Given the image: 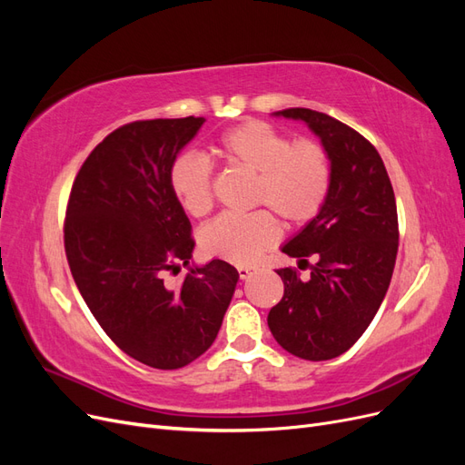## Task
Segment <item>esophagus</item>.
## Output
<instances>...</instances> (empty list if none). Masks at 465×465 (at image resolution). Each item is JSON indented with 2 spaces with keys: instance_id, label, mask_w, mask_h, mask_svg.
I'll return each mask as SVG.
<instances>
[{
  "instance_id": "esophagus-1",
  "label": "esophagus",
  "mask_w": 465,
  "mask_h": 465,
  "mask_svg": "<svg viewBox=\"0 0 465 465\" xmlns=\"http://www.w3.org/2000/svg\"><path fill=\"white\" fill-rule=\"evenodd\" d=\"M238 277L241 279H248L252 273H254V267H246V265H238Z\"/></svg>"
}]
</instances>
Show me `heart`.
Masks as SVG:
<instances>
[{"mask_svg": "<svg viewBox=\"0 0 465 465\" xmlns=\"http://www.w3.org/2000/svg\"><path fill=\"white\" fill-rule=\"evenodd\" d=\"M217 149L229 164L254 174L252 205H263L287 223L301 224L318 215L331 186V163L316 142H297L273 125L252 120L224 132ZM168 188L192 217L213 207V164L202 153H180L168 168ZM281 236L270 211L221 215L200 231L202 252L236 265L254 263Z\"/></svg>", "mask_w": 465, "mask_h": 465, "instance_id": "1", "label": "heart"}]
</instances>
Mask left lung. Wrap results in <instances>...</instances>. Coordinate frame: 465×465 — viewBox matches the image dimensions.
Segmentation results:
<instances>
[{
	"mask_svg": "<svg viewBox=\"0 0 465 465\" xmlns=\"http://www.w3.org/2000/svg\"><path fill=\"white\" fill-rule=\"evenodd\" d=\"M302 120L331 163V186L318 215L281 248L311 265V277L277 270L285 292L267 314L275 341L306 361L340 357L369 328L382 304L398 254V209L386 166L359 132L323 112L287 108Z\"/></svg>",
	"mask_w": 465,
	"mask_h": 465,
	"instance_id": "1",
	"label": "left lung"
}]
</instances>
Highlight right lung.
I'll list each match as a JSON object with an SVG mask.
<instances>
[{
	"label": "right lung",
	"mask_w": 465,
	"mask_h": 465,
	"mask_svg": "<svg viewBox=\"0 0 465 465\" xmlns=\"http://www.w3.org/2000/svg\"><path fill=\"white\" fill-rule=\"evenodd\" d=\"M205 118L139 120L98 143L69 193L64 244L89 311L125 355L174 371L215 341L238 272L211 260L178 286L165 273L188 264L192 224L168 188V168Z\"/></svg>",
	"instance_id": "add662e5"
}]
</instances>
